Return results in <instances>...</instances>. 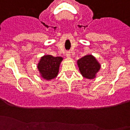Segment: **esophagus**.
I'll use <instances>...</instances> for the list:
<instances>
[{"label":"esophagus","instance_id":"1","mask_svg":"<svg viewBox=\"0 0 130 130\" xmlns=\"http://www.w3.org/2000/svg\"><path fill=\"white\" fill-rule=\"evenodd\" d=\"M66 55V57H67V58L71 57V53H70V51H67V52L66 53V55Z\"/></svg>","mask_w":130,"mask_h":130}]
</instances>
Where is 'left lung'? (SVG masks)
Segmentation results:
<instances>
[{"instance_id": "8db88e82", "label": "left lung", "mask_w": 130, "mask_h": 130, "mask_svg": "<svg viewBox=\"0 0 130 130\" xmlns=\"http://www.w3.org/2000/svg\"><path fill=\"white\" fill-rule=\"evenodd\" d=\"M77 65L83 77L93 79L100 70L101 65L93 55H85L77 61Z\"/></svg>"}]
</instances>
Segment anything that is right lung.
<instances>
[{
    "instance_id": "1",
    "label": "right lung",
    "mask_w": 130,
    "mask_h": 130,
    "mask_svg": "<svg viewBox=\"0 0 130 130\" xmlns=\"http://www.w3.org/2000/svg\"><path fill=\"white\" fill-rule=\"evenodd\" d=\"M63 58L61 57H53L52 55H44L42 57L37 68L41 77L47 80L56 77L59 73V69Z\"/></svg>"
}]
</instances>
